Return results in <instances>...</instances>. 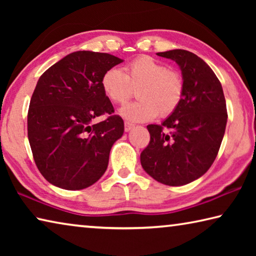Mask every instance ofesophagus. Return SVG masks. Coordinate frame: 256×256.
Returning a JSON list of instances; mask_svg holds the SVG:
<instances>
[{
	"label": "esophagus",
	"instance_id": "obj_1",
	"mask_svg": "<svg viewBox=\"0 0 256 256\" xmlns=\"http://www.w3.org/2000/svg\"><path fill=\"white\" fill-rule=\"evenodd\" d=\"M134 128V124L130 123V122H125V132L131 131V130Z\"/></svg>",
	"mask_w": 256,
	"mask_h": 256
}]
</instances>
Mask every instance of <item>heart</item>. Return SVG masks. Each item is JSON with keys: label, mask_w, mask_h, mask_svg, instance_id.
<instances>
[{"label": "heart", "mask_w": 256, "mask_h": 256, "mask_svg": "<svg viewBox=\"0 0 256 256\" xmlns=\"http://www.w3.org/2000/svg\"><path fill=\"white\" fill-rule=\"evenodd\" d=\"M102 89L114 104H125L133 96V89H138V100L120 108V114L131 122H146L176 110L184 94V80L178 71L149 56H140L124 72L110 68L104 73Z\"/></svg>", "instance_id": "b5f03b06"}]
</instances>
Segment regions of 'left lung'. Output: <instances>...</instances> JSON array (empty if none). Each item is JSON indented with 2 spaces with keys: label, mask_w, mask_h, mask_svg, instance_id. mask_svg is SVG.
Returning <instances> with one entry per match:
<instances>
[{
  "label": "left lung",
  "mask_w": 256,
  "mask_h": 256,
  "mask_svg": "<svg viewBox=\"0 0 256 256\" xmlns=\"http://www.w3.org/2000/svg\"><path fill=\"white\" fill-rule=\"evenodd\" d=\"M158 55L180 66L184 94L176 110L162 125L146 126L150 142L140 160L154 180L180 186L200 178L214 164L226 130V100L218 78L198 55L184 50ZM164 128L170 132H164Z\"/></svg>",
  "instance_id": "1"
}]
</instances>
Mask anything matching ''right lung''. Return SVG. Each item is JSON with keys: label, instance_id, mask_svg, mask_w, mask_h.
Here are the masks:
<instances>
[{"label": "right lung", "instance_id": "add662e5", "mask_svg": "<svg viewBox=\"0 0 256 256\" xmlns=\"http://www.w3.org/2000/svg\"><path fill=\"white\" fill-rule=\"evenodd\" d=\"M123 60L79 50L66 55L38 80L28 110V138L36 166L47 182L76 190L105 174L124 122L102 89L104 73ZM108 114L94 124L93 120Z\"/></svg>", "mask_w": 256, "mask_h": 256}]
</instances>
